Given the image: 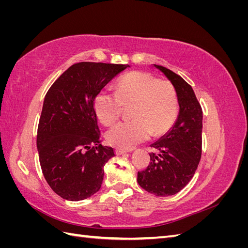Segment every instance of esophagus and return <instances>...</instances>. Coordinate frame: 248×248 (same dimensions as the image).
Returning <instances> with one entry per match:
<instances>
[{
    "mask_svg": "<svg viewBox=\"0 0 248 248\" xmlns=\"http://www.w3.org/2000/svg\"><path fill=\"white\" fill-rule=\"evenodd\" d=\"M116 154L117 155H123V154H126V151H124V150H122V149H117Z\"/></svg>",
    "mask_w": 248,
    "mask_h": 248,
    "instance_id": "obj_1",
    "label": "esophagus"
}]
</instances>
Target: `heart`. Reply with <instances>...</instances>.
<instances>
[{
    "label": "heart",
    "mask_w": 248,
    "mask_h": 248,
    "mask_svg": "<svg viewBox=\"0 0 248 248\" xmlns=\"http://www.w3.org/2000/svg\"><path fill=\"white\" fill-rule=\"evenodd\" d=\"M124 107H132L133 120L112 126L107 139L112 146L129 150L151 133L160 136L170 128L178 116V97L170 81L145 72H131L119 79L117 92L102 90L94 100L96 115L104 125L116 122Z\"/></svg>",
    "instance_id": "1"
}]
</instances>
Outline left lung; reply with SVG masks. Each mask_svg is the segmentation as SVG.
Listing matches in <instances>:
<instances>
[{"label": "left lung", "instance_id": "1", "mask_svg": "<svg viewBox=\"0 0 248 248\" xmlns=\"http://www.w3.org/2000/svg\"><path fill=\"white\" fill-rule=\"evenodd\" d=\"M174 86L179 103L175 124L151 145L146 170L138 172V183L157 197L176 194L189 183L202 155V111L190 85L175 72L155 65Z\"/></svg>", "mask_w": 248, "mask_h": 248}]
</instances>
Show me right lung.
<instances>
[{
	"label": "right lung",
	"mask_w": 248,
	"mask_h": 248,
	"mask_svg": "<svg viewBox=\"0 0 248 248\" xmlns=\"http://www.w3.org/2000/svg\"><path fill=\"white\" fill-rule=\"evenodd\" d=\"M129 65L80 62L70 66L47 91L37 131L43 176L58 196L81 201L100 189L103 167L115 156L100 144L94 100Z\"/></svg>",
	"instance_id": "1"
}]
</instances>
